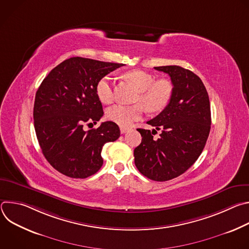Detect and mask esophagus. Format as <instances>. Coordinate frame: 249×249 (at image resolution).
<instances>
[{"label": "esophagus", "mask_w": 249, "mask_h": 249, "mask_svg": "<svg viewBox=\"0 0 249 249\" xmlns=\"http://www.w3.org/2000/svg\"><path fill=\"white\" fill-rule=\"evenodd\" d=\"M129 130H130L129 128H126V127H120V132H121V134H124V133L128 132Z\"/></svg>", "instance_id": "esophagus-1"}]
</instances>
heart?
<instances>
[{
  "label": "heart",
  "instance_id": "1",
  "mask_svg": "<svg viewBox=\"0 0 249 249\" xmlns=\"http://www.w3.org/2000/svg\"><path fill=\"white\" fill-rule=\"evenodd\" d=\"M124 78L139 91L137 101L151 112H158L166 107L172 95V86L166 80L154 82V77L144 71H132L125 74ZM99 100L103 103H110L114 98L111 79L101 78L95 87ZM144 109L141 105L125 106L115 104L106 111L107 118L121 127H129L134 121L143 116Z\"/></svg>",
  "mask_w": 249,
  "mask_h": 249
}]
</instances>
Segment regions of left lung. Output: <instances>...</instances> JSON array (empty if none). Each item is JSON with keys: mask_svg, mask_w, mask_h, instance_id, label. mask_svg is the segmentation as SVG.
I'll list each match as a JSON object with an SVG mask.
<instances>
[{"mask_svg": "<svg viewBox=\"0 0 249 249\" xmlns=\"http://www.w3.org/2000/svg\"><path fill=\"white\" fill-rule=\"evenodd\" d=\"M167 74L172 95L166 107L149 125L160 129H137L141 144L134 150L139 171L155 181H167L184 173L201 155L211 129V108L207 89L201 79L179 66L155 67Z\"/></svg>", "mask_w": 249, "mask_h": 249, "instance_id": "left-lung-1", "label": "left lung"}]
</instances>
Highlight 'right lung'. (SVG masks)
I'll list each match as a JSON object with an SVG mask.
<instances>
[{
    "label": "right lung",
    "mask_w": 249,
    "mask_h": 249,
    "mask_svg": "<svg viewBox=\"0 0 249 249\" xmlns=\"http://www.w3.org/2000/svg\"><path fill=\"white\" fill-rule=\"evenodd\" d=\"M123 64L73 57L55 67L35 94L34 128L47 161L62 174L72 178H87L102 166L104 144L120 137L112 121L96 124L102 117L97 97V82Z\"/></svg>",
    "instance_id": "right-lung-1"
}]
</instances>
